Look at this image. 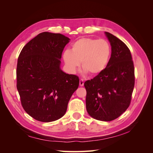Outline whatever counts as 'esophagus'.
<instances>
[{
  "mask_svg": "<svg viewBox=\"0 0 153 153\" xmlns=\"http://www.w3.org/2000/svg\"><path fill=\"white\" fill-rule=\"evenodd\" d=\"M79 84H80V85L81 87L84 85V80H83L82 79H80V82H79Z\"/></svg>",
  "mask_w": 153,
  "mask_h": 153,
  "instance_id": "34e87169",
  "label": "esophagus"
}]
</instances>
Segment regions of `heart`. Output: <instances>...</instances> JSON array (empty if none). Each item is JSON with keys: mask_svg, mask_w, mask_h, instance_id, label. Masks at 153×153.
Returning a JSON list of instances; mask_svg holds the SVG:
<instances>
[{"mask_svg": "<svg viewBox=\"0 0 153 153\" xmlns=\"http://www.w3.org/2000/svg\"><path fill=\"white\" fill-rule=\"evenodd\" d=\"M111 56V47L107 41L90 38L78 39L71 51L66 50L63 59L68 70L75 73L80 66L92 76H98L107 67Z\"/></svg>", "mask_w": 153, "mask_h": 153, "instance_id": "b5f03b06", "label": "heart"}]
</instances>
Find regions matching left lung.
<instances>
[{
	"label": "left lung",
	"instance_id": "8db88e82",
	"mask_svg": "<svg viewBox=\"0 0 153 153\" xmlns=\"http://www.w3.org/2000/svg\"><path fill=\"white\" fill-rule=\"evenodd\" d=\"M112 53L107 67L100 75L87 80L86 108L95 119L111 121L129 107L135 85V68L131 52L121 40L105 32Z\"/></svg>",
	"mask_w": 153,
	"mask_h": 153
}]
</instances>
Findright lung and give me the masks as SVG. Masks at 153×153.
Wrapping results in <instances>:
<instances>
[{
  "instance_id": "obj_1",
  "label": "right lung",
  "mask_w": 153,
  "mask_h": 153,
  "mask_svg": "<svg viewBox=\"0 0 153 153\" xmlns=\"http://www.w3.org/2000/svg\"><path fill=\"white\" fill-rule=\"evenodd\" d=\"M69 38L41 32L22 48L18 59L16 87L25 112L37 121H56L65 114L79 78L60 68Z\"/></svg>"
}]
</instances>
